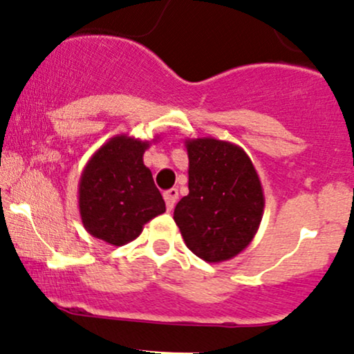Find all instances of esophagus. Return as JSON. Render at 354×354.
<instances>
[{
    "label": "esophagus",
    "instance_id": "1",
    "mask_svg": "<svg viewBox=\"0 0 354 354\" xmlns=\"http://www.w3.org/2000/svg\"><path fill=\"white\" fill-rule=\"evenodd\" d=\"M163 196H165V201H166V208L171 211L174 208V205H176V201H178V189L173 188V189L165 191Z\"/></svg>",
    "mask_w": 354,
    "mask_h": 354
}]
</instances>
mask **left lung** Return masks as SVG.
<instances>
[{
    "label": "left lung",
    "mask_w": 354,
    "mask_h": 354,
    "mask_svg": "<svg viewBox=\"0 0 354 354\" xmlns=\"http://www.w3.org/2000/svg\"><path fill=\"white\" fill-rule=\"evenodd\" d=\"M188 196L174 208L186 246L208 263L228 261L253 241L265 194L253 161L241 146L216 138L185 141Z\"/></svg>",
    "instance_id": "obj_1"
}]
</instances>
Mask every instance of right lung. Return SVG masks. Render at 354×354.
Instances as JSON below:
<instances>
[{
  "label": "right lung",
  "mask_w": 354,
  "mask_h": 354,
  "mask_svg": "<svg viewBox=\"0 0 354 354\" xmlns=\"http://www.w3.org/2000/svg\"><path fill=\"white\" fill-rule=\"evenodd\" d=\"M140 138L116 135L89 158L78 185L80 216L91 236L123 246L141 234L143 226L166 206L143 163L149 145Z\"/></svg>",
  "instance_id": "add662e5"
}]
</instances>
